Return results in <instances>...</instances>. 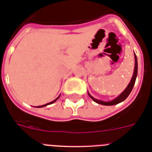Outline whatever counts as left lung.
<instances>
[{
  "label": "left lung",
  "instance_id": "1",
  "mask_svg": "<svg viewBox=\"0 0 152 152\" xmlns=\"http://www.w3.org/2000/svg\"><path fill=\"white\" fill-rule=\"evenodd\" d=\"M134 56H135V68H134L133 75H132V77L131 80H130L129 84L128 86L126 87V89H125L124 91H123V92H122L121 94L117 96V97L115 98L114 100H110V101H103V100L95 99L94 97H93V96L90 94L89 92L88 91V95H89L90 97H91L94 101L96 102V103L101 104V105L112 106V105H116V104H118V103L124 101L126 98L128 97V96L129 95L130 93H131L132 90V88H133L134 85H135V80H136V77H137V73H138V61H137L136 55L134 54Z\"/></svg>",
  "mask_w": 152,
  "mask_h": 152
}]
</instances>
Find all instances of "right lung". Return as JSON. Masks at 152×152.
<instances>
[{"mask_svg":"<svg viewBox=\"0 0 152 152\" xmlns=\"http://www.w3.org/2000/svg\"><path fill=\"white\" fill-rule=\"evenodd\" d=\"M60 95H61V94H60ZM60 95H59V96H58L57 98H56V100H53V101L50 102V103H46V104H44V105H42V106H38V107H37V108H40V107H45V106H47V105H49V104H52V103H55V102H56V100H57L58 99V98H59Z\"/></svg>","mask_w":152,"mask_h":152,"instance_id":"add662e5","label":"right lung"}]
</instances>
